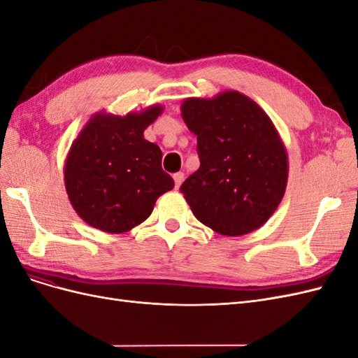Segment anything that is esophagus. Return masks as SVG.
<instances>
[{"label":"esophagus","mask_w":358,"mask_h":358,"mask_svg":"<svg viewBox=\"0 0 358 358\" xmlns=\"http://www.w3.org/2000/svg\"><path fill=\"white\" fill-rule=\"evenodd\" d=\"M183 173L182 171H178V173H175V175H173V179H175V187L176 188H179L180 187V183L183 182Z\"/></svg>","instance_id":"1"}]
</instances>
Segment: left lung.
Instances as JSON below:
<instances>
[{
  "mask_svg": "<svg viewBox=\"0 0 358 358\" xmlns=\"http://www.w3.org/2000/svg\"><path fill=\"white\" fill-rule=\"evenodd\" d=\"M180 112L200 157L199 170L180 187L194 216L222 236L259 229L288 182V154L272 119L239 91L189 96Z\"/></svg>",
  "mask_w": 358,
  "mask_h": 358,
  "instance_id": "obj_1",
  "label": "left lung"
}]
</instances>
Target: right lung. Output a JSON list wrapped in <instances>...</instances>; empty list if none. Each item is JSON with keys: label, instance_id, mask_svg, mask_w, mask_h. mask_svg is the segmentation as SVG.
Returning a JSON list of instances; mask_svg holds the SVG:
<instances>
[{"label": "right lung", "instance_id": "right-lung-1", "mask_svg": "<svg viewBox=\"0 0 358 358\" xmlns=\"http://www.w3.org/2000/svg\"><path fill=\"white\" fill-rule=\"evenodd\" d=\"M164 112L152 104L140 112L94 113L73 140L64 164L69 200L80 218L106 233H125L152 213L175 180L161 169L162 152L145 129Z\"/></svg>", "mask_w": 358, "mask_h": 358}]
</instances>
